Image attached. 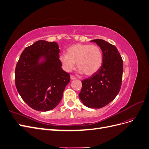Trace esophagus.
Segmentation results:
<instances>
[{
	"label": "esophagus",
	"instance_id": "34e87169",
	"mask_svg": "<svg viewBox=\"0 0 149 149\" xmlns=\"http://www.w3.org/2000/svg\"><path fill=\"white\" fill-rule=\"evenodd\" d=\"M76 78L75 77V76H73V75H71L70 76V79H75Z\"/></svg>",
	"mask_w": 149,
	"mask_h": 149
}]
</instances>
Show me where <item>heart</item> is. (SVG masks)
Segmentation results:
<instances>
[{
  "instance_id": "b5f03b06",
  "label": "heart",
  "mask_w": 149,
  "mask_h": 149,
  "mask_svg": "<svg viewBox=\"0 0 149 149\" xmlns=\"http://www.w3.org/2000/svg\"><path fill=\"white\" fill-rule=\"evenodd\" d=\"M59 60L66 71L73 70L76 63L81 73L91 76L101 68L103 55L101 49L97 45L77 43L68 48L66 54L60 55Z\"/></svg>"
}]
</instances>
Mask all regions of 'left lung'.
I'll use <instances>...</instances> for the list:
<instances>
[{"label":"left lung","mask_w":149,"mask_h":149,"mask_svg":"<svg viewBox=\"0 0 149 149\" xmlns=\"http://www.w3.org/2000/svg\"><path fill=\"white\" fill-rule=\"evenodd\" d=\"M91 42L96 43L101 48L103 61L97 73L82 81L79 97L86 107L100 109L113 101L120 91L123 61L113 45L101 39Z\"/></svg>","instance_id":"8db88e82"}]
</instances>
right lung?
<instances>
[{"label": "right lung", "mask_w": 149, "mask_h": 149, "mask_svg": "<svg viewBox=\"0 0 149 149\" xmlns=\"http://www.w3.org/2000/svg\"><path fill=\"white\" fill-rule=\"evenodd\" d=\"M59 53L57 43L38 40L24 49L17 62V89L22 100L36 111L54 109L70 83V74L62 69Z\"/></svg>", "instance_id": "1"}]
</instances>
